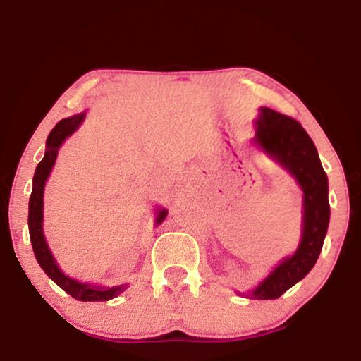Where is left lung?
<instances>
[{
	"instance_id": "left-lung-1",
	"label": "left lung",
	"mask_w": 361,
	"mask_h": 361,
	"mask_svg": "<svg viewBox=\"0 0 361 361\" xmlns=\"http://www.w3.org/2000/svg\"><path fill=\"white\" fill-rule=\"evenodd\" d=\"M253 142L279 162L298 180L304 192L302 238L293 256L271 271L253 290L250 299H278L314 268L329 228V180L317 147L299 121L271 108H261Z\"/></svg>"
}]
</instances>
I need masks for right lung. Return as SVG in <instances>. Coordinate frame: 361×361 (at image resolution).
<instances>
[{
	"label": "right lung",
	"instance_id": "add662e5",
	"mask_svg": "<svg viewBox=\"0 0 361 361\" xmlns=\"http://www.w3.org/2000/svg\"><path fill=\"white\" fill-rule=\"evenodd\" d=\"M85 118V113L80 115L63 118L54 126V130L49 133L47 141H46V154H44L42 161L39 162L34 172L32 179V192L29 197V216H27V225H29V236H31V243L34 255L41 268L44 269L49 278L56 283L59 288H62L67 294H71L73 299L77 300H85V302H93V300H110L116 295H120L123 290L126 289V284L115 286V288H100V286H92L85 283H78L77 279L68 278L67 274H63L59 264L54 259V256L49 250L47 241L44 238L42 231V221H44V185L49 174H51L54 164H56L59 147L62 146V142L67 140L72 133L77 131V128L80 126V123ZM156 225H159L162 220L167 216L166 209H157L156 212Z\"/></svg>",
	"mask_w": 361,
	"mask_h": 361
}]
</instances>
